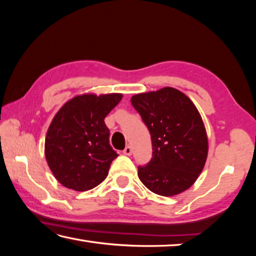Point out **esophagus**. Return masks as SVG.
<instances>
[{"mask_svg":"<svg viewBox=\"0 0 256 256\" xmlns=\"http://www.w3.org/2000/svg\"><path fill=\"white\" fill-rule=\"evenodd\" d=\"M123 154H126V156H131V154H132V148H131V146H128L126 148H125V149L123 150Z\"/></svg>","mask_w":256,"mask_h":256,"instance_id":"obj_1","label":"esophagus"}]
</instances>
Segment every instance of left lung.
I'll return each mask as SVG.
<instances>
[{
  "label": "left lung",
  "mask_w": 256,
  "mask_h": 256,
  "mask_svg": "<svg viewBox=\"0 0 256 256\" xmlns=\"http://www.w3.org/2000/svg\"><path fill=\"white\" fill-rule=\"evenodd\" d=\"M131 102L152 142V158L138 167V178L159 196L184 192L201 174L208 156L200 112L186 94L170 86L134 94Z\"/></svg>",
  "instance_id": "obj_1"
}]
</instances>
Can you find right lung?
Wrapping results in <instances>:
<instances>
[{
    "label": "right lung",
    "mask_w": 256,
    "mask_h": 256,
    "mask_svg": "<svg viewBox=\"0 0 256 256\" xmlns=\"http://www.w3.org/2000/svg\"><path fill=\"white\" fill-rule=\"evenodd\" d=\"M122 94H86L56 112L45 138V157L55 178L68 188L88 190L106 178L118 157L105 120Z\"/></svg>",
    "instance_id": "obj_1"
}]
</instances>
